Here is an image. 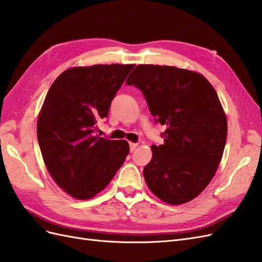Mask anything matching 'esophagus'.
<instances>
[{
    "label": "esophagus",
    "instance_id": "34e87169",
    "mask_svg": "<svg viewBox=\"0 0 262 262\" xmlns=\"http://www.w3.org/2000/svg\"><path fill=\"white\" fill-rule=\"evenodd\" d=\"M137 146H138V144H136V143H130V144H129V147H130V151H134V150H135Z\"/></svg>",
    "mask_w": 262,
    "mask_h": 262
}]
</instances>
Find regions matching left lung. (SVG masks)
<instances>
[{"label":"left lung","instance_id":"1","mask_svg":"<svg viewBox=\"0 0 262 262\" xmlns=\"http://www.w3.org/2000/svg\"><path fill=\"white\" fill-rule=\"evenodd\" d=\"M143 92L156 123L166 126L163 145H152L144 167L154 195L170 205L196 198L223 158L227 118L212 85L199 73L175 66L137 65L126 80Z\"/></svg>","mask_w":262,"mask_h":262}]
</instances>
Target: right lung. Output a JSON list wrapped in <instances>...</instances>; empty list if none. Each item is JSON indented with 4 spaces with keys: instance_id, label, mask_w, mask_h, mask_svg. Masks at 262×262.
I'll list each match as a JSON object with an SVG mask.
<instances>
[{
    "instance_id": "add662e5",
    "label": "right lung",
    "mask_w": 262,
    "mask_h": 262,
    "mask_svg": "<svg viewBox=\"0 0 262 262\" xmlns=\"http://www.w3.org/2000/svg\"><path fill=\"white\" fill-rule=\"evenodd\" d=\"M134 64L73 67L59 75L37 119V140L46 168L70 196L85 200L111 183L129 152L126 140L96 135L113 98Z\"/></svg>"
}]
</instances>
